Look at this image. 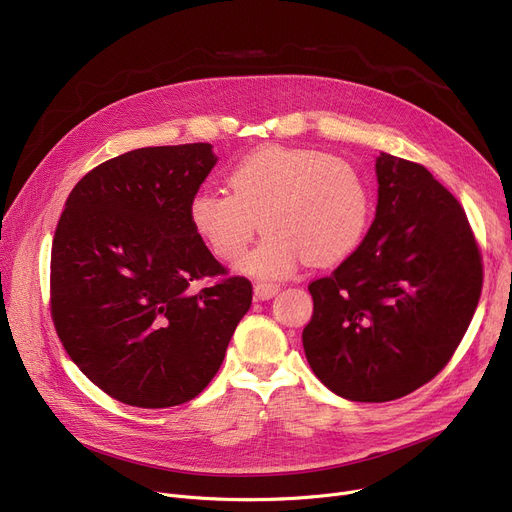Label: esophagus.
Returning <instances> with one entry per match:
<instances>
[{
  "label": "esophagus",
  "mask_w": 512,
  "mask_h": 512,
  "mask_svg": "<svg viewBox=\"0 0 512 512\" xmlns=\"http://www.w3.org/2000/svg\"><path fill=\"white\" fill-rule=\"evenodd\" d=\"M278 290H280L278 284L259 282V284H255V299H257V301H270V299L276 297Z\"/></svg>",
  "instance_id": "esophagus-1"
}]
</instances>
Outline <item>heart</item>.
Wrapping results in <instances>:
<instances>
[{"label":"heart","instance_id":"b5f03b06","mask_svg":"<svg viewBox=\"0 0 512 512\" xmlns=\"http://www.w3.org/2000/svg\"><path fill=\"white\" fill-rule=\"evenodd\" d=\"M230 193L199 191L188 201V222L222 261L238 259L259 220L267 232L236 270L280 280L305 261L328 267L351 255L371 218L369 182L357 166L305 147H261L228 172Z\"/></svg>","mask_w":512,"mask_h":512}]
</instances>
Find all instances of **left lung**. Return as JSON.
<instances>
[{"instance_id": "left-lung-1", "label": "left lung", "mask_w": 512, "mask_h": 512, "mask_svg": "<svg viewBox=\"0 0 512 512\" xmlns=\"http://www.w3.org/2000/svg\"><path fill=\"white\" fill-rule=\"evenodd\" d=\"M378 207L332 276L309 284L303 348L334 394L386 402L427 384L463 340L481 294L467 215L423 166L380 151Z\"/></svg>"}]
</instances>
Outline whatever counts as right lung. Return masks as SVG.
<instances>
[{
  "instance_id": "right-lung-1",
  "label": "right lung",
  "mask_w": 512,
  "mask_h": 512,
  "mask_svg": "<svg viewBox=\"0 0 512 512\" xmlns=\"http://www.w3.org/2000/svg\"><path fill=\"white\" fill-rule=\"evenodd\" d=\"M218 164L209 143L134 149L72 188L51 245V317L70 359L105 394L141 409L195 398L251 307L188 222ZM205 277L219 280L201 291Z\"/></svg>"
}]
</instances>
